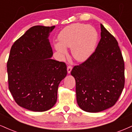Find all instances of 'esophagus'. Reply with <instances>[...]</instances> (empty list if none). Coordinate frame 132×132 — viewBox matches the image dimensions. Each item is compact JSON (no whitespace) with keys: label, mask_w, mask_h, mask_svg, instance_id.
Returning a JSON list of instances; mask_svg holds the SVG:
<instances>
[{"label":"esophagus","mask_w":132,"mask_h":132,"mask_svg":"<svg viewBox=\"0 0 132 132\" xmlns=\"http://www.w3.org/2000/svg\"><path fill=\"white\" fill-rule=\"evenodd\" d=\"M72 66H71V65H69V66H68V68H67V71H68V74H69V73L71 72V70H72Z\"/></svg>","instance_id":"1"}]
</instances>
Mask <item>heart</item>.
I'll list each match as a JSON object with an SVG mask.
<instances>
[{
    "label": "heart",
    "instance_id": "obj_1",
    "mask_svg": "<svg viewBox=\"0 0 132 132\" xmlns=\"http://www.w3.org/2000/svg\"><path fill=\"white\" fill-rule=\"evenodd\" d=\"M60 44H55V48L62 56L67 55L64 48H71V53L77 61L87 60L93 53L98 39L96 30L92 26L82 23L69 25L60 32L58 36Z\"/></svg>",
    "mask_w": 132,
    "mask_h": 132
}]
</instances>
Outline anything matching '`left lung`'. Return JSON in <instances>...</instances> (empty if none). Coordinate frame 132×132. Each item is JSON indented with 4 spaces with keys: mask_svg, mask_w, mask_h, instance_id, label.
Wrapping results in <instances>:
<instances>
[{
    "mask_svg": "<svg viewBox=\"0 0 132 132\" xmlns=\"http://www.w3.org/2000/svg\"><path fill=\"white\" fill-rule=\"evenodd\" d=\"M101 26V39L86 61L75 66L77 102L84 111L98 112L113 106L125 84L124 61L116 38Z\"/></svg>",
    "mask_w": 132,
    "mask_h": 132,
    "instance_id": "left-lung-1",
    "label": "left lung"
}]
</instances>
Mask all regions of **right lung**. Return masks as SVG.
Instances as JSON below:
<instances>
[{"instance_id": "1", "label": "right lung", "mask_w": 132, "mask_h": 132, "mask_svg": "<svg viewBox=\"0 0 132 132\" xmlns=\"http://www.w3.org/2000/svg\"><path fill=\"white\" fill-rule=\"evenodd\" d=\"M55 27L28 29L13 44L7 61L10 93L19 106L32 111H45L55 105L59 84L67 75L64 62L51 58L48 37Z\"/></svg>"}]
</instances>
